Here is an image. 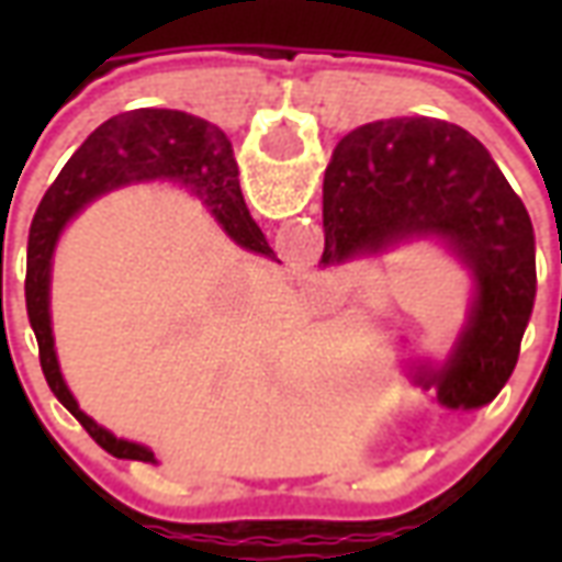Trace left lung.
<instances>
[{
  "mask_svg": "<svg viewBox=\"0 0 562 562\" xmlns=\"http://www.w3.org/2000/svg\"><path fill=\"white\" fill-rule=\"evenodd\" d=\"M322 265L436 237L472 273L470 318L446 364H413L446 409H479L518 364L536 301V234L491 153L467 128L394 116L337 144L322 186Z\"/></svg>",
  "mask_w": 562,
  "mask_h": 562,
  "instance_id": "left-lung-1",
  "label": "left lung"
}]
</instances>
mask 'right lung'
Here are the masks:
<instances>
[{
  "label": "right lung",
  "instance_id": "1",
  "mask_svg": "<svg viewBox=\"0 0 562 562\" xmlns=\"http://www.w3.org/2000/svg\"><path fill=\"white\" fill-rule=\"evenodd\" d=\"M144 180H173L186 186L216 216L225 234L244 249L268 258H273V249L246 210L232 140L213 123L183 111L138 108L111 116L75 149V156L66 161L54 186L44 192L26 246V313L38 340L44 379L56 394V401L83 424V430L108 454L156 463L149 448L116 439L111 430H104L102 424H95L80 409L59 373L54 330H50V261H54L59 232L75 213H80L99 195Z\"/></svg>",
  "mask_w": 562,
  "mask_h": 562
}]
</instances>
